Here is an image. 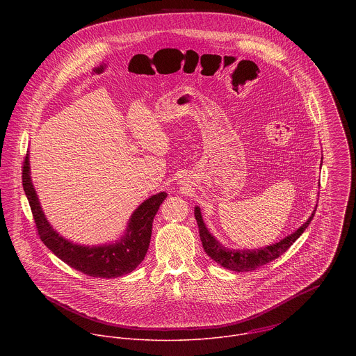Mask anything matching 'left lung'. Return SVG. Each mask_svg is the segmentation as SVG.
<instances>
[{
    "label": "left lung",
    "mask_w": 356,
    "mask_h": 356,
    "mask_svg": "<svg viewBox=\"0 0 356 356\" xmlns=\"http://www.w3.org/2000/svg\"><path fill=\"white\" fill-rule=\"evenodd\" d=\"M322 165V163H321ZM316 207L312 211L311 216L305 220V223L292 234L286 236L281 241L275 244H270L264 248L259 250H233L223 247L207 229L204 223L203 216L200 207H195V216L199 225V233H200V240L203 243L204 251L211 259H213L216 263H219L222 267L232 270V271H252L254 268L264 266L273 260H275L278 256L286 252V250L291 248V245L303 234L308 225L311 223L314 215H315Z\"/></svg>",
    "instance_id": "obj_1"
}]
</instances>
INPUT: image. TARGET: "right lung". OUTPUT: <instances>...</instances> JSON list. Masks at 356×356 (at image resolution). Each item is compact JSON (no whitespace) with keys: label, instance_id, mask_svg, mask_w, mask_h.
I'll return each mask as SVG.
<instances>
[{"label":"right lung","instance_id":"1","mask_svg":"<svg viewBox=\"0 0 356 356\" xmlns=\"http://www.w3.org/2000/svg\"><path fill=\"white\" fill-rule=\"evenodd\" d=\"M23 189L31 207L38 234L53 254L70 267L97 278H116L136 270L148 252L152 236L153 218L160 204L167 197L160 192L140 204L131 213L123 236L102 245H81L60 236L47 219L38 195L34 189L30 171V154L23 165Z\"/></svg>","mask_w":356,"mask_h":356}]
</instances>
